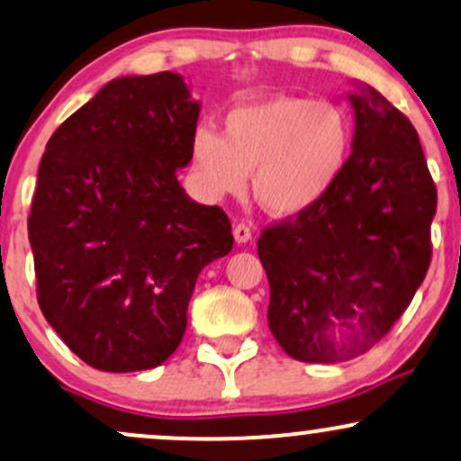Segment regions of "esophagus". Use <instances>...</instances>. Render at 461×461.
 Listing matches in <instances>:
<instances>
[{
	"label": "esophagus",
	"instance_id": "esophagus-1",
	"mask_svg": "<svg viewBox=\"0 0 461 461\" xmlns=\"http://www.w3.org/2000/svg\"><path fill=\"white\" fill-rule=\"evenodd\" d=\"M234 238L238 245H245V242L251 240V230H249V225L245 223H238L234 227Z\"/></svg>",
	"mask_w": 461,
	"mask_h": 461
}]
</instances>
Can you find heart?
<instances>
[{"label":"heart","instance_id":"obj_1","mask_svg":"<svg viewBox=\"0 0 461 461\" xmlns=\"http://www.w3.org/2000/svg\"><path fill=\"white\" fill-rule=\"evenodd\" d=\"M352 120L341 104L270 96L236 104L219 132L191 137V171L208 199L238 195L251 172L255 202L266 212L303 214L335 186L352 152Z\"/></svg>","mask_w":461,"mask_h":461}]
</instances>
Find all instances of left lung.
I'll return each mask as SVG.
<instances>
[{"label": "left lung", "instance_id": "8db88e82", "mask_svg": "<svg viewBox=\"0 0 461 461\" xmlns=\"http://www.w3.org/2000/svg\"><path fill=\"white\" fill-rule=\"evenodd\" d=\"M348 98L354 140L341 177L258 240L270 332L303 363L371 350L406 312L431 259L438 195L417 131L365 83Z\"/></svg>", "mask_w": 461, "mask_h": 461}]
</instances>
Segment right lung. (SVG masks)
Listing matches in <instances>:
<instances>
[{"label":"right lung","mask_w":461,"mask_h":461,"mask_svg":"<svg viewBox=\"0 0 461 461\" xmlns=\"http://www.w3.org/2000/svg\"><path fill=\"white\" fill-rule=\"evenodd\" d=\"M199 109L176 72L118 77L44 149L27 221L38 304L94 369L163 365L199 273L234 247L223 210L193 202L176 176Z\"/></svg>","instance_id":"add662e5"}]
</instances>
